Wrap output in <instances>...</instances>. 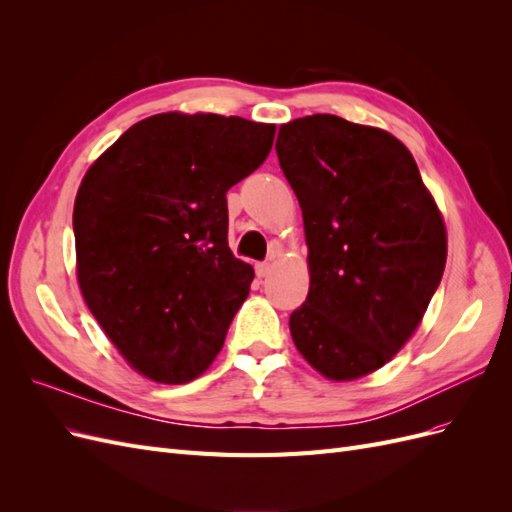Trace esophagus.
<instances>
[{"instance_id": "34e87169", "label": "esophagus", "mask_w": 512, "mask_h": 512, "mask_svg": "<svg viewBox=\"0 0 512 512\" xmlns=\"http://www.w3.org/2000/svg\"><path fill=\"white\" fill-rule=\"evenodd\" d=\"M271 262H258V265H256V275L258 277H267L269 273H271Z\"/></svg>"}]
</instances>
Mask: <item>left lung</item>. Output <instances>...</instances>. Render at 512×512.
<instances>
[{
  "label": "left lung",
  "mask_w": 512,
  "mask_h": 512,
  "mask_svg": "<svg viewBox=\"0 0 512 512\" xmlns=\"http://www.w3.org/2000/svg\"><path fill=\"white\" fill-rule=\"evenodd\" d=\"M277 158L303 211L309 292L292 342L318 374L359 380L423 322L446 265V226L408 147L335 115L280 126Z\"/></svg>",
  "instance_id": "8db88e82"
}]
</instances>
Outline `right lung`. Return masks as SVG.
Returning <instances> with one entry per match:
<instances>
[{
	"instance_id": "add662e5",
	"label": "right lung",
	"mask_w": 512,
	"mask_h": 512,
	"mask_svg": "<svg viewBox=\"0 0 512 512\" xmlns=\"http://www.w3.org/2000/svg\"><path fill=\"white\" fill-rule=\"evenodd\" d=\"M273 123L160 113L89 166L74 200L76 280L138 374L198 378L224 346L254 269L228 247L226 192L267 160Z\"/></svg>"
}]
</instances>
